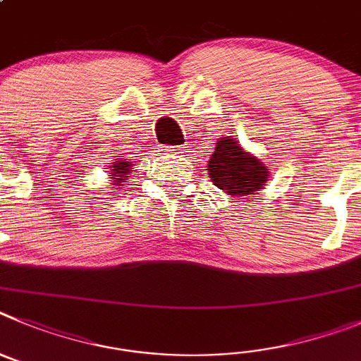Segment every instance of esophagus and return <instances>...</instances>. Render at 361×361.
I'll use <instances>...</instances> for the list:
<instances>
[{
  "label": "esophagus",
  "instance_id": "1",
  "mask_svg": "<svg viewBox=\"0 0 361 361\" xmlns=\"http://www.w3.org/2000/svg\"><path fill=\"white\" fill-rule=\"evenodd\" d=\"M167 151H178V152H180V151H181V147H176V149H173V147H169V149H167Z\"/></svg>",
  "mask_w": 361,
  "mask_h": 361
}]
</instances>
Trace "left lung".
Segmentation results:
<instances>
[{"label":"left lung","instance_id":"1","mask_svg":"<svg viewBox=\"0 0 361 361\" xmlns=\"http://www.w3.org/2000/svg\"><path fill=\"white\" fill-rule=\"evenodd\" d=\"M214 185L228 196H252L268 181L269 171L257 157H252L230 136L217 138L209 161Z\"/></svg>","mask_w":361,"mask_h":361}]
</instances>
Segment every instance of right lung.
<instances>
[{
	"mask_svg": "<svg viewBox=\"0 0 361 361\" xmlns=\"http://www.w3.org/2000/svg\"><path fill=\"white\" fill-rule=\"evenodd\" d=\"M133 164L131 161H126L124 158H116V161L113 164V169L109 171V176L113 178L115 183L111 185H126V180H128V173L131 171Z\"/></svg>",
	"mask_w": 361,
	"mask_h": 361,
	"instance_id": "add662e5",
	"label": "right lung"
}]
</instances>
